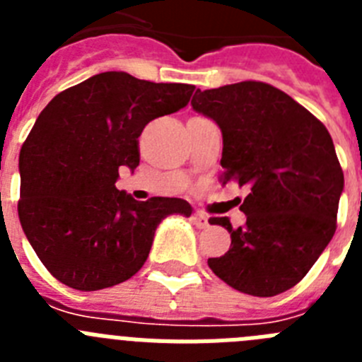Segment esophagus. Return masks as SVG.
Instances as JSON below:
<instances>
[{
    "label": "esophagus",
    "mask_w": 362,
    "mask_h": 362,
    "mask_svg": "<svg viewBox=\"0 0 362 362\" xmlns=\"http://www.w3.org/2000/svg\"><path fill=\"white\" fill-rule=\"evenodd\" d=\"M192 221H194V225H196L197 228H206V226H209V216H204V214L201 212L194 214V216H192Z\"/></svg>",
    "instance_id": "34e87169"
}]
</instances>
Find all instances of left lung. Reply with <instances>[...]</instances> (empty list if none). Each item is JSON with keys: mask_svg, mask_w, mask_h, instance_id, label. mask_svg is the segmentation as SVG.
<instances>
[{"mask_svg": "<svg viewBox=\"0 0 362 362\" xmlns=\"http://www.w3.org/2000/svg\"><path fill=\"white\" fill-rule=\"evenodd\" d=\"M192 108L223 134V175L248 187L246 223L225 226L232 245L209 259L219 279L248 296L272 297L308 274L337 228L344 175L325 124L288 94L261 81L197 90Z\"/></svg>", "mask_w": 362, "mask_h": 362, "instance_id": "1", "label": "left lung"}]
</instances>
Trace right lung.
I'll list each match as a JSON object with an SVG mask.
<instances>
[{
	"label": "right lung",
	"mask_w": 362,
	"mask_h": 362,
	"mask_svg": "<svg viewBox=\"0 0 362 362\" xmlns=\"http://www.w3.org/2000/svg\"><path fill=\"white\" fill-rule=\"evenodd\" d=\"M194 85L101 72L59 92L19 152L18 214L47 270L81 292L108 288L141 270L158 225L188 217L177 197L136 201L117 190L119 166L139 165L145 124L187 107Z\"/></svg>",
	"instance_id": "add662e5"
}]
</instances>
